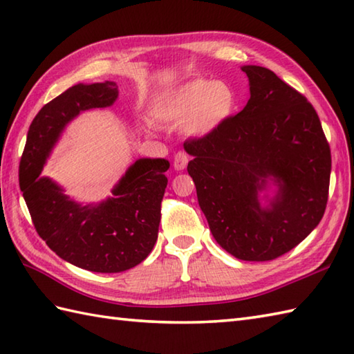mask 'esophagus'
<instances>
[{
	"mask_svg": "<svg viewBox=\"0 0 354 354\" xmlns=\"http://www.w3.org/2000/svg\"><path fill=\"white\" fill-rule=\"evenodd\" d=\"M187 164H189V155L185 152H178L175 155V160H173V167H175V170H184L187 167Z\"/></svg>",
	"mask_w": 354,
	"mask_h": 354,
	"instance_id": "esophagus-1",
	"label": "esophagus"
}]
</instances>
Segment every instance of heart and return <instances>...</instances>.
Returning a JSON list of instances; mask_svg holds the SVG:
<instances>
[{"label": "heart", "mask_w": 354, "mask_h": 354, "mask_svg": "<svg viewBox=\"0 0 354 354\" xmlns=\"http://www.w3.org/2000/svg\"><path fill=\"white\" fill-rule=\"evenodd\" d=\"M236 106L237 95L228 82L193 79L158 95L150 115L164 124H183L187 137L204 138L221 129Z\"/></svg>", "instance_id": "obj_1"}]
</instances>
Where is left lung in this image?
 Wrapping results in <instances>:
<instances>
[{
	"label": "left lung",
	"mask_w": 354,
	"mask_h": 354,
	"mask_svg": "<svg viewBox=\"0 0 354 354\" xmlns=\"http://www.w3.org/2000/svg\"><path fill=\"white\" fill-rule=\"evenodd\" d=\"M250 100L212 135L184 142L187 171L214 240L232 257L268 261L318 227L332 156L306 97L257 65H243Z\"/></svg>",
	"instance_id": "1"
}]
</instances>
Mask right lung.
<instances>
[{
  "label": "right lung",
  "mask_w": 354,
  "mask_h": 354,
  "mask_svg": "<svg viewBox=\"0 0 354 354\" xmlns=\"http://www.w3.org/2000/svg\"><path fill=\"white\" fill-rule=\"evenodd\" d=\"M118 99L115 82L77 84L45 104L30 124L19 187L37 234L62 260L91 272H123L140 265L158 239L170 162L140 158L100 202H82L41 173L64 131L82 112Z\"/></svg>",
  "instance_id": "right-lung-1"
}]
</instances>
